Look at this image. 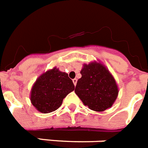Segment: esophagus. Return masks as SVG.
<instances>
[{
	"label": "esophagus",
	"mask_w": 148,
	"mask_h": 148,
	"mask_svg": "<svg viewBox=\"0 0 148 148\" xmlns=\"http://www.w3.org/2000/svg\"><path fill=\"white\" fill-rule=\"evenodd\" d=\"M77 82V80L76 78H74V79H73V83H74V86H76Z\"/></svg>",
	"instance_id": "esophagus-1"
}]
</instances>
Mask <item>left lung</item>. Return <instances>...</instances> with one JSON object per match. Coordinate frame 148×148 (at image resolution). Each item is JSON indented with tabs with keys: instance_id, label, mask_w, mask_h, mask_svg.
I'll use <instances>...</instances> for the list:
<instances>
[{
	"instance_id": "1",
	"label": "left lung",
	"mask_w": 148,
	"mask_h": 148,
	"mask_svg": "<svg viewBox=\"0 0 148 148\" xmlns=\"http://www.w3.org/2000/svg\"><path fill=\"white\" fill-rule=\"evenodd\" d=\"M75 93L92 110L104 111L111 107L118 96L116 80L109 71L97 62L84 64Z\"/></svg>"
}]
</instances>
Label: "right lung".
Here are the masks:
<instances>
[{"instance_id":"1","label":"right lung","mask_w":148,"mask_h":148,"mask_svg":"<svg viewBox=\"0 0 148 148\" xmlns=\"http://www.w3.org/2000/svg\"><path fill=\"white\" fill-rule=\"evenodd\" d=\"M74 90L68 74L54 68L37 79L31 91V102L37 110L49 113L58 109L64 98Z\"/></svg>"}]
</instances>
